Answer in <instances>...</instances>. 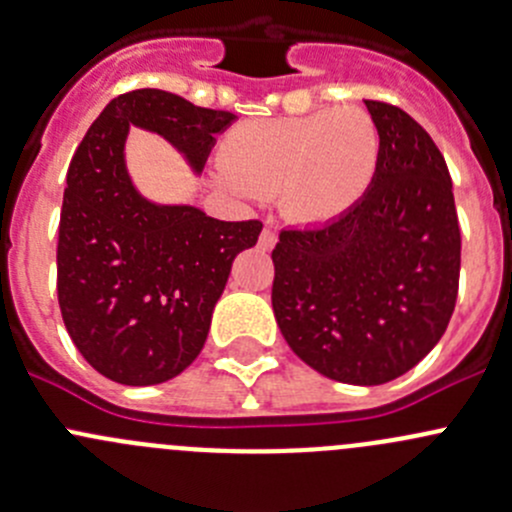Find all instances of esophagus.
I'll list each match as a JSON object with an SVG mask.
<instances>
[{
	"mask_svg": "<svg viewBox=\"0 0 512 512\" xmlns=\"http://www.w3.org/2000/svg\"><path fill=\"white\" fill-rule=\"evenodd\" d=\"M277 242V232L270 230V227H265V230L260 232V240H257V245L262 247V250H272Z\"/></svg>",
	"mask_w": 512,
	"mask_h": 512,
	"instance_id": "34e87169",
	"label": "esophagus"
}]
</instances>
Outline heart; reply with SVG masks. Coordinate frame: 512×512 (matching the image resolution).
I'll list each match as a JSON object with an SVG mask.
<instances>
[{"mask_svg": "<svg viewBox=\"0 0 512 512\" xmlns=\"http://www.w3.org/2000/svg\"><path fill=\"white\" fill-rule=\"evenodd\" d=\"M379 163L374 118L356 106L302 116L247 118L225 133L220 185L240 198L277 193L292 223L319 225L349 213Z\"/></svg>", "mask_w": 512, "mask_h": 512, "instance_id": "b5f03b06", "label": "heart"}]
</instances>
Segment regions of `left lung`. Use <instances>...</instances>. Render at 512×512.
<instances>
[{
	"label": "left lung",
	"instance_id": "obj_1",
	"mask_svg": "<svg viewBox=\"0 0 512 512\" xmlns=\"http://www.w3.org/2000/svg\"><path fill=\"white\" fill-rule=\"evenodd\" d=\"M369 193L319 227L282 230L272 309L292 352L342 384L376 386L414 369L446 332L461 277V227L443 153L386 101Z\"/></svg>",
	"mask_w": 512,
	"mask_h": 512
}]
</instances>
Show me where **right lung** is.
<instances>
[{
    "label": "right lung",
    "mask_w": 512,
    "mask_h": 512,
    "mask_svg": "<svg viewBox=\"0 0 512 512\" xmlns=\"http://www.w3.org/2000/svg\"><path fill=\"white\" fill-rule=\"evenodd\" d=\"M235 113L160 89L113 98L91 123L66 173L56 245L61 319L106 379L151 386L188 369L208 339L215 302L260 220L208 218L190 205H153L123 165L128 126L168 138L195 170Z\"/></svg>",
    "instance_id": "right-lung-1"
}]
</instances>
